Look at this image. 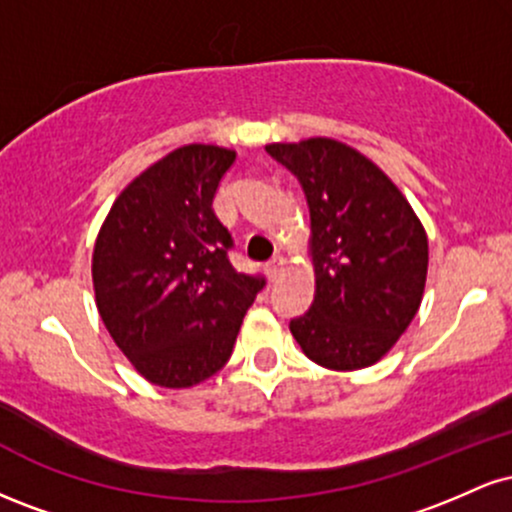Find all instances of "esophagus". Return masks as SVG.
Instances as JSON below:
<instances>
[{"label": "esophagus", "instance_id": "obj_1", "mask_svg": "<svg viewBox=\"0 0 512 512\" xmlns=\"http://www.w3.org/2000/svg\"><path fill=\"white\" fill-rule=\"evenodd\" d=\"M284 264H286L284 257H281V255H274L272 260L267 262V267H264V272H267L269 279L274 281V279H279V274H281V272H284Z\"/></svg>", "mask_w": 512, "mask_h": 512}]
</instances>
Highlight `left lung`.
Segmentation results:
<instances>
[{"label":"left lung","instance_id":"left-lung-1","mask_svg":"<svg viewBox=\"0 0 512 512\" xmlns=\"http://www.w3.org/2000/svg\"><path fill=\"white\" fill-rule=\"evenodd\" d=\"M303 185L310 209L315 301L291 334L317 366L378 363L424 298L428 238L399 187L337 139L267 144Z\"/></svg>","mask_w":512,"mask_h":512}]
</instances>
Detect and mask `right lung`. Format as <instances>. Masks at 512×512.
Here are the masks:
<instances>
[{"instance_id":"obj_1","label":"right lung","mask_w":512,"mask_h":512,"mask_svg":"<svg viewBox=\"0 0 512 512\" xmlns=\"http://www.w3.org/2000/svg\"><path fill=\"white\" fill-rule=\"evenodd\" d=\"M236 151L187 144L137 175L93 245V291L105 330L149 383L182 390L231 358L264 286L228 260L231 233L214 214Z\"/></svg>"}]
</instances>
